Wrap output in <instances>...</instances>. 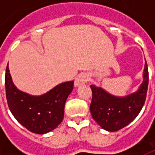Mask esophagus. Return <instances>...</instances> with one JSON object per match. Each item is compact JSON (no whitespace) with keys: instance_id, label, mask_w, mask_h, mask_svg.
I'll use <instances>...</instances> for the list:
<instances>
[{"instance_id":"1","label":"esophagus","mask_w":155,"mask_h":155,"mask_svg":"<svg viewBox=\"0 0 155 155\" xmlns=\"http://www.w3.org/2000/svg\"><path fill=\"white\" fill-rule=\"evenodd\" d=\"M89 80V75L86 73H81L79 74L74 79V85L80 86L81 84L86 83Z\"/></svg>"}]
</instances>
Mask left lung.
I'll return each mask as SVG.
<instances>
[{
	"label": "left lung",
	"instance_id": "left-lung-1",
	"mask_svg": "<svg viewBox=\"0 0 155 155\" xmlns=\"http://www.w3.org/2000/svg\"><path fill=\"white\" fill-rule=\"evenodd\" d=\"M149 84V71L145 63L143 81L139 91L125 97H115L103 89L91 85L92 101L90 110L91 115L100 126L110 132L123 129L131 123L142 110Z\"/></svg>",
	"mask_w": 155,
	"mask_h": 155
}]
</instances>
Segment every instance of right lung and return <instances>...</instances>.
Segmentation results:
<instances>
[{
  "label": "right lung",
  "mask_w": 155,
  "mask_h": 155,
  "mask_svg": "<svg viewBox=\"0 0 155 155\" xmlns=\"http://www.w3.org/2000/svg\"><path fill=\"white\" fill-rule=\"evenodd\" d=\"M5 85L8 107L15 120L31 132L42 134L62 122L64 104L73 91L74 81L62 83L41 96H32L14 85L7 64Z\"/></svg>",
  "instance_id": "1"
}]
</instances>
